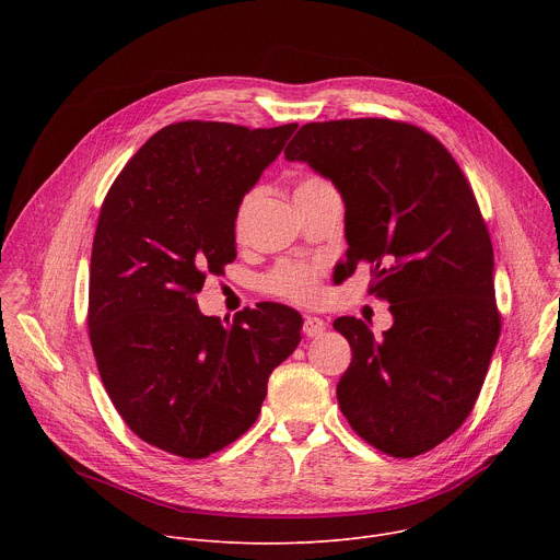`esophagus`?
Listing matches in <instances>:
<instances>
[{"label": "esophagus", "mask_w": 560, "mask_h": 560, "mask_svg": "<svg viewBox=\"0 0 560 560\" xmlns=\"http://www.w3.org/2000/svg\"><path fill=\"white\" fill-rule=\"evenodd\" d=\"M326 332V322L318 316H305L303 322V335L305 337H322Z\"/></svg>", "instance_id": "34e87169"}]
</instances>
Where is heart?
I'll return each instance as SVG.
<instances>
[{"instance_id":"1","label":"heart","mask_w":560,"mask_h":560,"mask_svg":"<svg viewBox=\"0 0 560 560\" xmlns=\"http://www.w3.org/2000/svg\"><path fill=\"white\" fill-rule=\"evenodd\" d=\"M324 186H330V184L322 177H314V175L301 177L296 182L294 197L299 199V197L312 195ZM253 201H255V190H250L242 199V203H238L236 214H234L236 234L242 232ZM322 275H324V268L318 264L285 261V264H279L275 270H270L261 279V288H264V292H268L272 296H279V299H288V301H294V303H312V301L318 299V294H322Z\"/></svg>"}]
</instances>
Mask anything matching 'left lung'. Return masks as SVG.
Segmentation results:
<instances>
[{"label": "left lung", "mask_w": 560, "mask_h": 560, "mask_svg": "<svg viewBox=\"0 0 560 560\" xmlns=\"http://www.w3.org/2000/svg\"><path fill=\"white\" fill-rule=\"evenodd\" d=\"M285 159L339 188L341 272L370 266V294L394 316L378 339L357 316L335 322L352 348L339 408L372 447L419 456L469 417L501 335L494 253L474 190L434 135L396 119L305 124Z\"/></svg>", "instance_id": "8db88e82"}]
</instances>
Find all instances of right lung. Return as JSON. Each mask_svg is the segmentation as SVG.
<instances>
[{
	"label": "right lung",
	"instance_id": "1",
	"mask_svg": "<svg viewBox=\"0 0 560 560\" xmlns=\"http://www.w3.org/2000/svg\"><path fill=\"white\" fill-rule=\"evenodd\" d=\"M296 124L179 121L154 132L100 212L89 337L126 425L152 447L206 458L253 428L303 318L259 303L223 326L195 294L236 257L234 214Z\"/></svg>",
	"mask_w": 560,
	"mask_h": 560
}]
</instances>
